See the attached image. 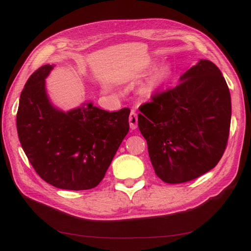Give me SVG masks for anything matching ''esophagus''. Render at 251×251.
<instances>
[{
  "mask_svg": "<svg viewBox=\"0 0 251 251\" xmlns=\"http://www.w3.org/2000/svg\"><path fill=\"white\" fill-rule=\"evenodd\" d=\"M137 123H138V116L135 111H131L129 114V125L131 129H136L137 128Z\"/></svg>",
  "mask_w": 251,
  "mask_h": 251,
  "instance_id": "34e87169",
  "label": "esophagus"
}]
</instances>
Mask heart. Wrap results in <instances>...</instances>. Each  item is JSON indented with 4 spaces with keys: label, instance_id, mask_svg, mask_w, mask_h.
Segmentation results:
<instances>
[{
    "label": "heart",
    "instance_id": "1",
    "mask_svg": "<svg viewBox=\"0 0 251 251\" xmlns=\"http://www.w3.org/2000/svg\"><path fill=\"white\" fill-rule=\"evenodd\" d=\"M170 76H172V68L167 65L161 67L155 73V75H154L150 85L146 88V93L151 94L154 89L161 86V85L166 82Z\"/></svg>",
    "mask_w": 251,
    "mask_h": 251
}]
</instances>
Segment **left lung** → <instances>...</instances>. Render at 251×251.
<instances>
[{"label": "left lung", "instance_id": "1", "mask_svg": "<svg viewBox=\"0 0 251 251\" xmlns=\"http://www.w3.org/2000/svg\"><path fill=\"white\" fill-rule=\"evenodd\" d=\"M138 114L155 174L164 182L183 183L219 163L231 125V96L221 71L201 59L180 84L152 96Z\"/></svg>", "mask_w": 251, "mask_h": 251}]
</instances>
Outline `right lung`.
Here are the masks:
<instances>
[{"label": "right lung", "instance_id": "1", "mask_svg": "<svg viewBox=\"0 0 251 251\" xmlns=\"http://www.w3.org/2000/svg\"><path fill=\"white\" fill-rule=\"evenodd\" d=\"M52 68L37 69L21 92L16 120L19 141L47 183L63 190L93 189L129 130L130 110L108 112L92 102L68 112L56 109L45 88Z\"/></svg>", "mask_w": 251, "mask_h": 251}]
</instances>
